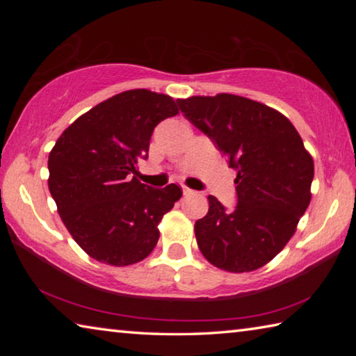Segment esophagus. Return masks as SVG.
<instances>
[{
    "label": "esophagus",
    "mask_w": 356,
    "mask_h": 356,
    "mask_svg": "<svg viewBox=\"0 0 356 356\" xmlns=\"http://www.w3.org/2000/svg\"><path fill=\"white\" fill-rule=\"evenodd\" d=\"M191 195H196V191L186 188V186H184V196H191Z\"/></svg>",
    "instance_id": "obj_1"
}]
</instances>
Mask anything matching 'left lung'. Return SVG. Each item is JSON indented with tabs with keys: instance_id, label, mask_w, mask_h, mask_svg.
Returning <instances> with one entry per match:
<instances>
[{
	"instance_id": "obj_1",
	"label": "left lung",
	"mask_w": 356,
	"mask_h": 356,
	"mask_svg": "<svg viewBox=\"0 0 356 356\" xmlns=\"http://www.w3.org/2000/svg\"><path fill=\"white\" fill-rule=\"evenodd\" d=\"M184 116L213 141L237 171L232 212L209 196L195 234L204 257L232 273L272 261L293 236L311 201L314 161L291 120L232 94L179 99Z\"/></svg>"
}]
</instances>
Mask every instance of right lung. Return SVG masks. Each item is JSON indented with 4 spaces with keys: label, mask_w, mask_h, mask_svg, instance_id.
I'll return each mask as SVG.
<instances>
[{
    "label": "right lung",
    "mask_w": 356,
    "mask_h": 356,
    "mask_svg": "<svg viewBox=\"0 0 356 356\" xmlns=\"http://www.w3.org/2000/svg\"><path fill=\"white\" fill-rule=\"evenodd\" d=\"M179 113L170 95L131 89L69 125L48 155V188L75 242L95 261L124 267L147 257L159 222L180 200L176 184L152 188L135 176L150 136Z\"/></svg>",
    "instance_id": "obj_1"
}]
</instances>
